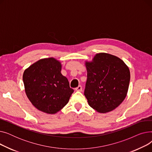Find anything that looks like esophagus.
Masks as SVG:
<instances>
[{
  "instance_id": "34e87169",
  "label": "esophagus",
  "mask_w": 152,
  "mask_h": 152,
  "mask_svg": "<svg viewBox=\"0 0 152 152\" xmlns=\"http://www.w3.org/2000/svg\"><path fill=\"white\" fill-rule=\"evenodd\" d=\"M82 86H79L78 87H77L75 89V90L76 91H80V92H81L82 91Z\"/></svg>"
}]
</instances>
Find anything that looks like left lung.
I'll return each instance as SVG.
<instances>
[{
  "instance_id": "left-lung-1",
  "label": "left lung",
  "mask_w": 152,
  "mask_h": 152,
  "mask_svg": "<svg viewBox=\"0 0 152 152\" xmlns=\"http://www.w3.org/2000/svg\"><path fill=\"white\" fill-rule=\"evenodd\" d=\"M87 81L84 95L89 105L99 113L109 112L118 107L126 97L130 71L116 56L100 53L93 61L86 62Z\"/></svg>"
}]
</instances>
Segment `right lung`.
Instances as JSON below:
<instances>
[{
  "mask_svg": "<svg viewBox=\"0 0 152 152\" xmlns=\"http://www.w3.org/2000/svg\"><path fill=\"white\" fill-rule=\"evenodd\" d=\"M61 69L60 62L49 58L37 61L24 71L23 81L27 97L44 113L58 112L67 104L74 92Z\"/></svg>",
  "mask_w": 152,
  "mask_h": 152,
  "instance_id": "1",
  "label": "right lung"
}]
</instances>
